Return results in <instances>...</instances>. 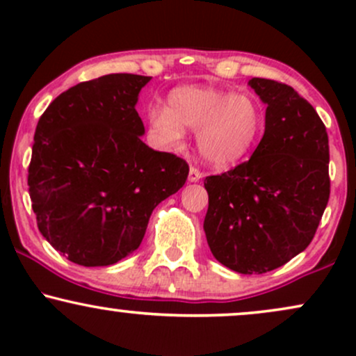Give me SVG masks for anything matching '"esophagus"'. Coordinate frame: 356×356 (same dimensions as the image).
Instances as JSON below:
<instances>
[{
	"instance_id": "esophagus-1",
	"label": "esophagus",
	"mask_w": 356,
	"mask_h": 356,
	"mask_svg": "<svg viewBox=\"0 0 356 356\" xmlns=\"http://www.w3.org/2000/svg\"><path fill=\"white\" fill-rule=\"evenodd\" d=\"M201 177H202L201 170H199L197 167L192 165L191 169H189V182H197V181H201Z\"/></svg>"
}]
</instances>
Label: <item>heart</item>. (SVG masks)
I'll list each match as a JSON object with an SVG mask.
<instances>
[{
  "mask_svg": "<svg viewBox=\"0 0 356 356\" xmlns=\"http://www.w3.org/2000/svg\"><path fill=\"white\" fill-rule=\"evenodd\" d=\"M149 125L164 144H177L184 127L197 129L199 152L216 165H229L251 152L264 130V112L254 97L212 87H182L169 108L150 107Z\"/></svg>",
  "mask_w": 356,
  "mask_h": 356,
  "instance_id": "b5f03b06",
  "label": "heart"
}]
</instances>
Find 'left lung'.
<instances>
[{
    "instance_id": "obj_1",
    "label": "left lung",
    "mask_w": 356,
    "mask_h": 356,
    "mask_svg": "<svg viewBox=\"0 0 356 356\" xmlns=\"http://www.w3.org/2000/svg\"><path fill=\"white\" fill-rule=\"evenodd\" d=\"M249 85L268 105L264 136L249 161L204 179V231L220 264L263 275L313 241L330 199V147L320 115L295 88L269 79Z\"/></svg>"
}]
</instances>
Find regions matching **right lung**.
Wrapping results in <instances>:
<instances>
[{"label":"right lung","mask_w":356,"mask_h":356,"mask_svg":"<svg viewBox=\"0 0 356 356\" xmlns=\"http://www.w3.org/2000/svg\"><path fill=\"white\" fill-rule=\"evenodd\" d=\"M150 76L81 81L48 105L35 130L28 191L43 238L80 266L132 254L150 214L186 184L189 164L140 140L136 104Z\"/></svg>","instance_id":"obj_1"}]
</instances>
